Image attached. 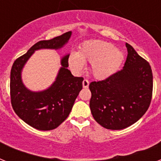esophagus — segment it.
Listing matches in <instances>:
<instances>
[{
    "instance_id": "1",
    "label": "esophagus",
    "mask_w": 161,
    "mask_h": 161,
    "mask_svg": "<svg viewBox=\"0 0 161 161\" xmlns=\"http://www.w3.org/2000/svg\"><path fill=\"white\" fill-rule=\"evenodd\" d=\"M88 85H89V82H88V79H84V80L83 81V87L84 88H87L88 87Z\"/></svg>"
}]
</instances>
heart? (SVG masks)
<instances>
[{"mask_svg": "<svg viewBox=\"0 0 161 161\" xmlns=\"http://www.w3.org/2000/svg\"><path fill=\"white\" fill-rule=\"evenodd\" d=\"M125 59L122 52L113 44L102 40H91L83 43L79 53L69 56L70 68L76 73L84 69V62L92 64V73L98 79H104L116 73Z\"/></svg>", "mask_w": 161, "mask_h": 161, "instance_id": "1", "label": "heart"}]
</instances>
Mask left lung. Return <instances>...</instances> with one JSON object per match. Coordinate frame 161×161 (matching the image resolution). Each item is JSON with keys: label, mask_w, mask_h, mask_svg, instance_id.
<instances>
[{"label": "left lung", "mask_w": 161, "mask_h": 161, "mask_svg": "<svg viewBox=\"0 0 161 161\" xmlns=\"http://www.w3.org/2000/svg\"><path fill=\"white\" fill-rule=\"evenodd\" d=\"M123 69L89 84L93 119L108 130H119L137 122L150 107L153 74L150 63L129 43Z\"/></svg>", "instance_id": "obj_1"}]
</instances>
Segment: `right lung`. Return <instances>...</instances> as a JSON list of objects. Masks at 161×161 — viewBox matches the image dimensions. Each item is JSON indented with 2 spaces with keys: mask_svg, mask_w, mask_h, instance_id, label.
Returning <instances> with one entry per match:
<instances>
[{
  "mask_svg": "<svg viewBox=\"0 0 161 161\" xmlns=\"http://www.w3.org/2000/svg\"><path fill=\"white\" fill-rule=\"evenodd\" d=\"M71 31L50 40L34 44L28 52L16 58L11 70L10 94L14 111L24 122L39 130H52L68 117L78 93L83 88L82 77H74L68 70V58L62 59V68L53 85L43 92L33 93L25 88L21 79L24 64L35 50L58 49L70 38Z\"/></svg>",
  "mask_w": 161,
  "mask_h": 161,
  "instance_id": "add662e5",
  "label": "right lung"
}]
</instances>
